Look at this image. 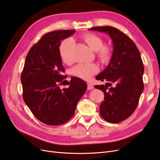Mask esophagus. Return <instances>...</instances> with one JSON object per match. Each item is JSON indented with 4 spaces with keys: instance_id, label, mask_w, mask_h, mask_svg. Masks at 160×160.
<instances>
[{
    "instance_id": "esophagus-1",
    "label": "esophagus",
    "mask_w": 160,
    "mask_h": 160,
    "mask_svg": "<svg viewBox=\"0 0 160 160\" xmlns=\"http://www.w3.org/2000/svg\"><path fill=\"white\" fill-rule=\"evenodd\" d=\"M93 89V85L91 84V83H88V89L91 90V89Z\"/></svg>"
}]
</instances>
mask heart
<instances>
[{"label":"heart","instance_id":"heart-1","mask_svg":"<svg viewBox=\"0 0 160 160\" xmlns=\"http://www.w3.org/2000/svg\"><path fill=\"white\" fill-rule=\"evenodd\" d=\"M83 41L93 51L102 63H108L113 55V49L109 45H103L104 41L100 36L94 33H86L82 37ZM72 44L70 38L62 40L59 47V54L61 59L65 63L70 62L69 50ZM99 71V67L95 63H81L75 66L72 73L75 77L83 80H89Z\"/></svg>","mask_w":160,"mask_h":160}]
</instances>
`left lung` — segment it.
Wrapping results in <instances>:
<instances>
[{
	"label": "left lung",
	"instance_id": "left-lung-1",
	"mask_svg": "<svg viewBox=\"0 0 160 160\" xmlns=\"http://www.w3.org/2000/svg\"><path fill=\"white\" fill-rule=\"evenodd\" d=\"M89 30L107 32L113 42V52L109 63L96 77L97 80L107 83L95 88L105 95L99 107L101 117L109 123H119L134 112L143 91L142 57L134 42L118 28L103 26Z\"/></svg>",
	"mask_w": 160,
	"mask_h": 160
}]
</instances>
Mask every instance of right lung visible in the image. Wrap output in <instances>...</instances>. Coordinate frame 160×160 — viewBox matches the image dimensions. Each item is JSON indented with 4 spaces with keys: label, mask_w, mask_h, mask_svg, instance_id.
<instances>
[{
    "label": "right lung",
    "mask_w": 160,
    "mask_h": 160,
    "mask_svg": "<svg viewBox=\"0 0 160 160\" xmlns=\"http://www.w3.org/2000/svg\"><path fill=\"white\" fill-rule=\"evenodd\" d=\"M75 32L59 30L46 33L26 57L21 76L22 98L34 116L47 125L68 122L88 88L85 82L77 77L71 79L69 88H59L67 75H63L59 47L61 41Z\"/></svg>",
    "instance_id": "1"
}]
</instances>
